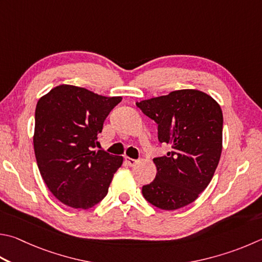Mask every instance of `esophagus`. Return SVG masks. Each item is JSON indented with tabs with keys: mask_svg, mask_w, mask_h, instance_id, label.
<instances>
[{
	"mask_svg": "<svg viewBox=\"0 0 262 262\" xmlns=\"http://www.w3.org/2000/svg\"><path fill=\"white\" fill-rule=\"evenodd\" d=\"M126 163L129 165V166H134L136 163H137V160L136 159H133V158H129V157H126Z\"/></svg>",
	"mask_w": 262,
	"mask_h": 262,
	"instance_id": "esophagus-1",
	"label": "esophagus"
}]
</instances>
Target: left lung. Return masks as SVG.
I'll return each instance as SVG.
<instances>
[{
    "label": "left lung",
    "instance_id": "left-lung-1",
    "mask_svg": "<svg viewBox=\"0 0 262 262\" xmlns=\"http://www.w3.org/2000/svg\"><path fill=\"white\" fill-rule=\"evenodd\" d=\"M158 125V140L172 150L156 157L157 175L142 187L143 197L166 211L196 201L214 175L222 151L221 107L205 93L175 90L166 96L137 102Z\"/></svg>",
    "mask_w": 262,
    "mask_h": 262
}]
</instances>
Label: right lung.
I'll return each instance as SVG.
<instances>
[{"instance_id": "add662e5", "label": "right lung", "mask_w": 262, "mask_h": 262, "mask_svg": "<svg viewBox=\"0 0 262 262\" xmlns=\"http://www.w3.org/2000/svg\"><path fill=\"white\" fill-rule=\"evenodd\" d=\"M121 99L61 84L37 102L33 139L37 167L51 193L65 205L88 210L107 194L122 157L93 149Z\"/></svg>"}]
</instances>
